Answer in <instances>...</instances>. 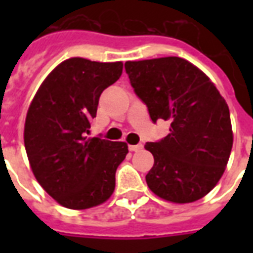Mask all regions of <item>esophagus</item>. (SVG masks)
<instances>
[{
    "label": "esophagus",
    "instance_id": "1",
    "mask_svg": "<svg viewBox=\"0 0 253 253\" xmlns=\"http://www.w3.org/2000/svg\"><path fill=\"white\" fill-rule=\"evenodd\" d=\"M143 148L142 144H134V146H128V150L132 151V152H136V151H140Z\"/></svg>",
    "mask_w": 253,
    "mask_h": 253
}]
</instances>
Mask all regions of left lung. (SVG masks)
Wrapping results in <instances>:
<instances>
[{
	"instance_id": "8db88e82",
	"label": "left lung",
	"mask_w": 253,
	"mask_h": 253,
	"mask_svg": "<svg viewBox=\"0 0 253 253\" xmlns=\"http://www.w3.org/2000/svg\"><path fill=\"white\" fill-rule=\"evenodd\" d=\"M125 69L152 122H170L166 138L144 146L155 159L146 176L148 188L174 204L205 197L220 180L231 154L234 136L224 98L201 69L181 57L126 61Z\"/></svg>"
}]
</instances>
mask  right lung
<instances>
[{
  "instance_id": "right-lung-1",
  "label": "right lung",
  "mask_w": 253,
  "mask_h": 253,
  "mask_svg": "<svg viewBox=\"0 0 253 253\" xmlns=\"http://www.w3.org/2000/svg\"><path fill=\"white\" fill-rule=\"evenodd\" d=\"M123 63L83 57L63 61L45 77L30 105L25 148L41 186L61 206L84 210L103 204L115 188L125 142L86 138L99 95L122 75Z\"/></svg>"
}]
</instances>
